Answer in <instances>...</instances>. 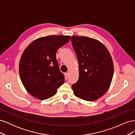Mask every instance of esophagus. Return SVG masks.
I'll return each instance as SVG.
<instances>
[{
  "instance_id": "obj_1",
  "label": "esophagus",
  "mask_w": 135,
  "mask_h": 135,
  "mask_svg": "<svg viewBox=\"0 0 135 135\" xmlns=\"http://www.w3.org/2000/svg\"><path fill=\"white\" fill-rule=\"evenodd\" d=\"M65 78H68V76H69V74H68V73H65Z\"/></svg>"
}]
</instances>
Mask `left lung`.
I'll return each mask as SVG.
<instances>
[{"label":"left lung","instance_id":"obj_1","mask_svg":"<svg viewBox=\"0 0 135 135\" xmlns=\"http://www.w3.org/2000/svg\"><path fill=\"white\" fill-rule=\"evenodd\" d=\"M71 41L79 63V79L71 86L74 95L85 101H95L111 84L114 73L112 56L96 39L72 36Z\"/></svg>","mask_w":135,"mask_h":135}]
</instances>
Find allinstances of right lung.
<instances>
[{"label": "right lung", "mask_w": 135, "mask_h": 135, "mask_svg": "<svg viewBox=\"0 0 135 135\" xmlns=\"http://www.w3.org/2000/svg\"><path fill=\"white\" fill-rule=\"evenodd\" d=\"M70 39L68 35H49L32 42L19 64V73L26 91L39 100L54 96L65 81L56 59V52Z\"/></svg>", "instance_id": "1"}]
</instances>
